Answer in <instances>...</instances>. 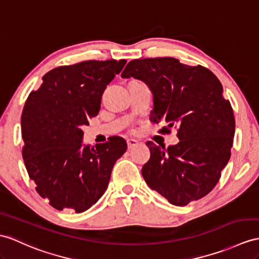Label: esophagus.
Wrapping results in <instances>:
<instances>
[{
  "instance_id": "obj_1",
  "label": "esophagus",
  "mask_w": 259,
  "mask_h": 259,
  "mask_svg": "<svg viewBox=\"0 0 259 259\" xmlns=\"http://www.w3.org/2000/svg\"><path fill=\"white\" fill-rule=\"evenodd\" d=\"M137 145H138V141H136V140H127V147L130 149L137 146Z\"/></svg>"
}]
</instances>
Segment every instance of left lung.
Here are the masks:
<instances>
[{
	"label": "left lung",
	"instance_id": "8db88e82",
	"mask_svg": "<svg viewBox=\"0 0 259 259\" xmlns=\"http://www.w3.org/2000/svg\"><path fill=\"white\" fill-rule=\"evenodd\" d=\"M121 77L148 85L154 100L151 122L178 126V144L166 148L146 143L150 158L142 175L148 187L177 206L203 198L228 165L235 133L220 80L209 69L170 57L132 60Z\"/></svg>",
	"mask_w": 259,
	"mask_h": 259
}]
</instances>
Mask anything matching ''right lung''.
I'll list each match as a JSON object with an SVG mask.
<instances>
[{"mask_svg":"<svg viewBox=\"0 0 259 259\" xmlns=\"http://www.w3.org/2000/svg\"><path fill=\"white\" fill-rule=\"evenodd\" d=\"M126 60H89L62 66L42 77L22 113L23 159L36 191L55 209L84 212L108 189L115 161L127 144H83L84 125L97 116L106 85Z\"/></svg>","mask_w":259,"mask_h":259,"instance_id":"1","label":"right lung"}]
</instances>
